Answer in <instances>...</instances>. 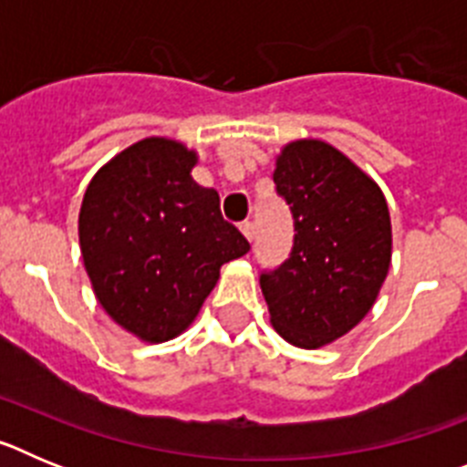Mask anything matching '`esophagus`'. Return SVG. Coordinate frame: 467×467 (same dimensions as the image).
Listing matches in <instances>:
<instances>
[{
    "instance_id": "1",
    "label": "esophagus",
    "mask_w": 467,
    "mask_h": 467,
    "mask_svg": "<svg viewBox=\"0 0 467 467\" xmlns=\"http://www.w3.org/2000/svg\"><path fill=\"white\" fill-rule=\"evenodd\" d=\"M241 234L247 238V241H253V238H254V224H253V222H243Z\"/></svg>"
}]
</instances>
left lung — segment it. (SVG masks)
Here are the masks:
<instances>
[{"label":"left lung","mask_w":467,"mask_h":467,"mask_svg":"<svg viewBox=\"0 0 467 467\" xmlns=\"http://www.w3.org/2000/svg\"><path fill=\"white\" fill-rule=\"evenodd\" d=\"M274 182L290 205L295 245L259 275L271 325L299 348H320L369 313L390 266V213L379 184L323 140H295Z\"/></svg>","instance_id":"8db88e82"}]
</instances>
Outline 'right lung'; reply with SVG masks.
<instances>
[{"label":"right lung","instance_id":"right-lung-1","mask_svg":"<svg viewBox=\"0 0 467 467\" xmlns=\"http://www.w3.org/2000/svg\"><path fill=\"white\" fill-rule=\"evenodd\" d=\"M196 151L144 138L95 172L79 210V245L107 316L147 344L196 320L222 264L250 250L222 217L220 193L193 182Z\"/></svg>","mask_w":467,"mask_h":467}]
</instances>
